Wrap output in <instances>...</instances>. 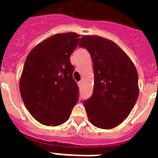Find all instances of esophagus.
<instances>
[{
  "label": "esophagus",
  "mask_w": 158,
  "mask_h": 158,
  "mask_svg": "<svg viewBox=\"0 0 158 158\" xmlns=\"http://www.w3.org/2000/svg\"><path fill=\"white\" fill-rule=\"evenodd\" d=\"M78 86H79V87H81V86H82V81H79V82H78Z\"/></svg>",
  "instance_id": "34e87169"
}]
</instances>
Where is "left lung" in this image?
<instances>
[{"instance_id": "left-lung-1", "label": "left lung", "mask_w": 158, "mask_h": 158, "mask_svg": "<svg viewBox=\"0 0 158 158\" xmlns=\"http://www.w3.org/2000/svg\"><path fill=\"white\" fill-rule=\"evenodd\" d=\"M91 54L94 86L92 96L83 102L95 127L110 129L130 114L139 96L138 73L128 56L110 40L84 35L79 43Z\"/></svg>"}]
</instances>
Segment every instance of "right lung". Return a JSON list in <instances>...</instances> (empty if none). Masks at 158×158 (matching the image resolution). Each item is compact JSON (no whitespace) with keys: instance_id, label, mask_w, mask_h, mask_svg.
<instances>
[{"instance_id":"obj_1","label":"right lung","mask_w":158,"mask_h":158,"mask_svg":"<svg viewBox=\"0 0 158 158\" xmlns=\"http://www.w3.org/2000/svg\"><path fill=\"white\" fill-rule=\"evenodd\" d=\"M80 35L56 34L31 50L20 77L19 90L31 116L46 126L66 122L79 99V88L72 74L70 56Z\"/></svg>"}]
</instances>
